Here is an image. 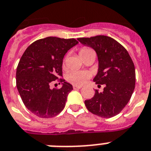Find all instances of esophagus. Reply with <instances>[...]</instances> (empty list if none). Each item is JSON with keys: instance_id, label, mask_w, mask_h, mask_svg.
Listing matches in <instances>:
<instances>
[{"instance_id": "34e87169", "label": "esophagus", "mask_w": 151, "mask_h": 151, "mask_svg": "<svg viewBox=\"0 0 151 151\" xmlns=\"http://www.w3.org/2000/svg\"><path fill=\"white\" fill-rule=\"evenodd\" d=\"M82 86H76V85H73V89H81Z\"/></svg>"}]
</instances>
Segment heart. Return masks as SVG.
<instances>
[{"label":"heart","instance_id":"heart-1","mask_svg":"<svg viewBox=\"0 0 151 151\" xmlns=\"http://www.w3.org/2000/svg\"><path fill=\"white\" fill-rule=\"evenodd\" d=\"M92 49L88 47H83L79 50V55L82 58L85 54H86L87 52H89V51H91ZM65 59L64 60V65H65ZM92 75L88 71H71L67 74L66 76V79L68 83H72L73 85H76V86H83V84L86 83L87 81L89 80V78H91Z\"/></svg>","mask_w":151,"mask_h":151}]
</instances>
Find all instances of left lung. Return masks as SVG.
Listing matches in <instances>:
<instances>
[{
    "label": "left lung",
    "mask_w": 151,
    "mask_h": 151,
    "mask_svg": "<svg viewBox=\"0 0 151 151\" xmlns=\"http://www.w3.org/2000/svg\"><path fill=\"white\" fill-rule=\"evenodd\" d=\"M83 45L93 48L99 60V70L93 81L98 86L105 84L103 92L96 89L95 95L85 100L90 113L103 118L119 114L131 98L135 88V67L124 47L105 35L78 38Z\"/></svg>",
    "instance_id": "1"
}]
</instances>
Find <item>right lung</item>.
<instances>
[{"label":"right lung","instance_id":"obj_1","mask_svg":"<svg viewBox=\"0 0 151 151\" xmlns=\"http://www.w3.org/2000/svg\"><path fill=\"white\" fill-rule=\"evenodd\" d=\"M78 43L75 38L47 37L34 42L22 55L16 86L24 106L38 117H54L64 109L67 96L73 89L62 78V62L68 50ZM55 80L64 82L63 86L51 90Z\"/></svg>","mask_w":151,"mask_h":151}]
</instances>
